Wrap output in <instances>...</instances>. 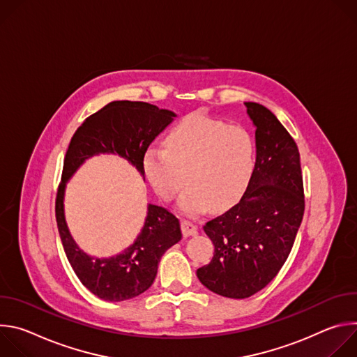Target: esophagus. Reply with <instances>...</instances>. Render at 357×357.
Returning <instances> with one entry per match:
<instances>
[{
    "label": "esophagus",
    "instance_id": "esophagus-1",
    "mask_svg": "<svg viewBox=\"0 0 357 357\" xmlns=\"http://www.w3.org/2000/svg\"><path fill=\"white\" fill-rule=\"evenodd\" d=\"M181 227H182V234L185 237L193 236V234L197 233V226L193 222H190V220H182L181 222Z\"/></svg>",
    "mask_w": 357,
    "mask_h": 357
}]
</instances>
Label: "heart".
<instances>
[{
	"label": "heart",
	"instance_id": "obj_1",
	"mask_svg": "<svg viewBox=\"0 0 357 357\" xmlns=\"http://www.w3.org/2000/svg\"><path fill=\"white\" fill-rule=\"evenodd\" d=\"M256 168V142L241 126L195 113L175 124L165 137V149L149 148L144 174L164 200L179 199L182 212L195 215L209 206L222 211L236 203Z\"/></svg>",
	"mask_w": 357,
	"mask_h": 357
}]
</instances>
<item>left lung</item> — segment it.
<instances>
[{"mask_svg": "<svg viewBox=\"0 0 357 357\" xmlns=\"http://www.w3.org/2000/svg\"><path fill=\"white\" fill-rule=\"evenodd\" d=\"M244 105L256 126V168L237 205L203 226L215 254L196 271L208 289L234 299L261 291L278 274L305 209L294 138L267 107L252 101Z\"/></svg>", "mask_w": 357, "mask_h": 357, "instance_id": "obj_1", "label": "left lung"}]
</instances>
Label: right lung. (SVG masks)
Segmentation results:
<instances>
[{
	"label": "right lung",
	"mask_w": 357,
	"mask_h": 357,
	"mask_svg": "<svg viewBox=\"0 0 357 357\" xmlns=\"http://www.w3.org/2000/svg\"><path fill=\"white\" fill-rule=\"evenodd\" d=\"M174 117L175 113L144 101H112L87 117L70 139L56 195V222L73 271L100 299L120 302L145 292L157 277L162 254L181 240V225L169 211L149 203L144 227L128 248L109 259L90 257L77 247L65 220L66 182L86 160L98 154L126 158L144 178L145 152Z\"/></svg>",
	"instance_id": "obj_1"
}]
</instances>
